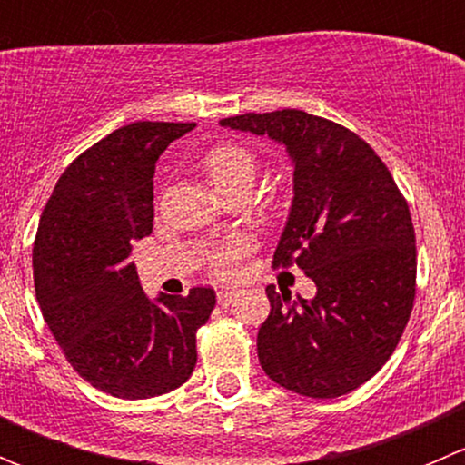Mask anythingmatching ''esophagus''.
<instances>
[{
    "label": "esophagus",
    "instance_id": "obj_1",
    "mask_svg": "<svg viewBox=\"0 0 465 465\" xmlns=\"http://www.w3.org/2000/svg\"><path fill=\"white\" fill-rule=\"evenodd\" d=\"M236 297H238L236 290H229V288L218 290V303H220V306H229V303H232Z\"/></svg>",
    "mask_w": 465,
    "mask_h": 465
}]
</instances>
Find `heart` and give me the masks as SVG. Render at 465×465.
Returning <instances> with one entry per match:
<instances>
[{
  "instance_id": "obj_1",
  "label": "heart",
  "mask_w": 465,
  "mask_h": 465,
  "mask_svg": "<svg viewBox=\"0 0 465 465\" xmlns=\"http://www.w3.org/2000/svg\"><path fill=\"white\" fill-rule=\"evenodd\" d=\"M203 168L211 184L224 193L229 186L236 182L245 180V177H254V157L247 153L242 145L236 143H218L209 148L203 157ZM250 247L247 238H233L227 245L220 247L213 254V265L220 274H229L233 270V262L238 256Z\"/></svg>"
}]
</instances>
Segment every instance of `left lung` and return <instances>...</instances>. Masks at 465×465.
Segmentation results:
<instances>
[{"label": "left lung", "mask_w": 465, "mask_h": 465, "mask_svg": "<svg viewBox=\"0 0 465 465\" xmlns=\"http://www.w3.org/2000/svg\"><path fill=\"white\" fill-rule=\"evenodd\" d=\"M220 125L285 145L294 198L272 265L302 267L317 285L312 299L267 285L272 311L256 340L262 371L302 396H344L382 369L414 308L407 200L371 145L322 116L247 112Z\"/></svg>", "instance_id": "obj_1"}]
</instances>
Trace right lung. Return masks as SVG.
<instances>
[{
    "mask_svg": "<svg viewBox=\"0 0 465 465\" xmlns=\"http://www.w3.org/2000/svg\"><path fill=\"white\" fill-rule=\"evenodd\" d=\"M195 124L137 121L78 154L42 211L33 281L42 317L67 362L116 398L162 396L193 373L195 332L211 288L145 297L133 242L153 232L159 154Z\"/></svg>",
    "mask_w": 465,
    "mask_h": 465,
    "instance_id": "1",
    "label": "right lung"
}]
</instances>
